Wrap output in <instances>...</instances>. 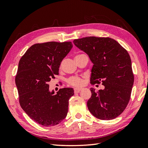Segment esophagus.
<instances>
[{
  "label": "esophagus",
  "instance_id": "1",
  "mask_svg": "<svg viewBox=\"0 0 148 148\" xmlns=\"http://www.w3.org/2000/svg\"><path fill=\"white\" fill-rule=\"evenodd\" d=\"M81 90H82L81 88H76L74 89V93H79Z\"/></svg>",
  "mask_w": 148,
  "mask_h": 148
}]
</instances>
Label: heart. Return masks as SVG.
Returning <instances> with one entry per match:
<instances>
[{"mask_svg": "<svg viewBox=\"0 0 148 148\" xmlns=\"http://www.w3.org/2000/svg\"><path fill=\"white\" fill-rule=\"evenodd\" d=\"M68 83L70 84V85L74 86H81L83 84V81L82 78H81L79 77H71L68 79Z\"/></svg>", "mask_w": 148, "mask_h": 148, "instance_id": "1", "label": "heart"}]
</instances>
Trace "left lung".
<instances>
[{
    "mask_svg": "<svg viewBox=\"0 0 148 148\" xmlns=\"http://www.w3.org/2000/svg\"><path fill=\"white\" fill-rule=\"evenodd\" d=\"M78 48L85 52L93 64L90 83L102 84L104 89L95 92L88 100L90 112L97 118L110 120L118 117L130 99L134 76L127 51L109 37H86L74 39Z\"/></svg>",
    "mask_w": 148,
    "mask_h": 148,
    "instance_id": "left-lung-1",
    "label": "left lung"
}]
</instances>
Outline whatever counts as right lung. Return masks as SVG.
Instances as JSON below:
<instances>
[{
    "label": "right lung",
    "instance_id": "1",
    "mask_svg": "<svg viewBox=\"0 0 148 148\" xmlns=\"http://www.w3.org/2000/svg\"><path fill=\"white\" fill-rule=\"evenodd\" d=\"M72 46L70 41L35 44L19 62L15 83L20 104L33 121L44 127L55 126L67 116L73 89L61 88L54 95L48 83L58 75L61 62Z\"/></svg>",
    "mask_w": 148,
    "mask_h": 148
}]
</instances>
